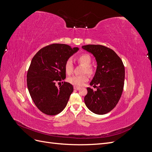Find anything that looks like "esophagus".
I'll list each match as a JSON object with an SVG mask.
<instances>
[{"instance_id": "1", "label": "esophagus", "mask_w": 152, "mask_h": 152, "mask_svg": "<svg viewBox=\"0 0 152 152\" xmlns=\"http://www.w3.org/2000/svg\"><path fill=\"white\" fill-rule=\"evenodd\" d=\"M74 89H75V90H79L80 89V87H77V86H75V87H74Z\"/></svg>"}]
</instances>
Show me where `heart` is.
Instances as JSON below:
<instances>
[{"mask_svg":"<svg viewBox=\"0 0 152 152\" xmlns=\"http://www.w3.org/2000/svg\"><path fill=\"white\" fill-rule=\"evenodd\" d=\"M77 61L80 64L84 66L82 70V73H87L89 75H93L94 73V68L91 65V56L87 54H82L77 56ZM64 68L65 72L67 75H70L73 71V63L71 59H68L66 60L65 63ZM89 79V76L87 75H79V76H72L68 78V82L74 85L75 86H81L83 85L84 83L87 82Z\"/></svg>","mask_w":152,"mask_h":152,"instance_id":"obj_1","label":"heart"}]
</instances>
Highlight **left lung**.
<instances>
[{
	"instance_id": "obj_1",
	"label": "left lung",
	"mask_w": 152,
	"mask_h": 152,
	"mask_svg": "<svg viewBox=\"0 0 152 152\" xmlns=\"http://www.w3.org/2000/svg\"><path fill=\"white\" fill-rule=\"evenodd\" d=\"M82 48L93 54L97 62L96 73L90 83L97 90L87 88L85 104L95 114H106L115 108L121 97L125 78L124 64L112 49L105 46L87 45Z\"/></svg>"
}]
</instances>
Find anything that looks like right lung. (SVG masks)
Segmentation results:
<instances>
[{
    "label": "right lung",
    "instance_id": "1",
    "mask_svg": "<svg viewBox=\"0 0 152 152\" xmlns=\"http://www.w3.org/2000/svg\"><path fill=\"white\" fill-rule=\"evenodd\" d=\"M79 48L65 44H51L39 50L31 59L27 72V86L36 107L43 113L56 115L66 107L73 87L62 82L66 77L65 63Z\"/></svg>",
    "mask_w": 152,
    "mask_h": 152
}]
</instances>
